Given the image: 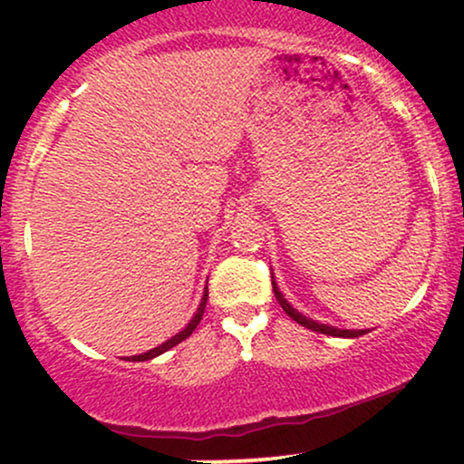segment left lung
<instances>
[{
	"label": "left lung",
	"instance_id": "obj_1",
	"mask_svg": "<svg viewBox=\"0 0 464 464\" xmlns=\"http://www.w3.org/2000/svg\"><path fill=\"white\" fill-rule=\"evenodd\" d=\"M273 290H275V296H276V301H279V305L284 307V312L287 314V316L292 318V321H296L299 324H303V327H307V329H312V332H318V334H324V335H338V338H358V335H364V334H369V329H360V332H349V329H335V327H329V324H318V323H314V321H310V318H305V316H301L299 312L295 310V307L290 305V303H287L284 296H281V292H279V287H276V284H275V279H273Z\"/></svg>",
	"mask_w": 464,
	"mask_h": 464
}]
</instances>
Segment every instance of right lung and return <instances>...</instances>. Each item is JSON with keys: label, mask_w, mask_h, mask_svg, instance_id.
Wrapping results in <instances>:
<instances>
[{"label": "right lung", "mask_w": 464, "mask_h": 464, "mask_svg": "<svg viewBox=\"0 0 464 464\" xmlns=\"http://www.w3.org/2000/svg\"><path fill=\"white\" fill-rule=\"evenodd\" d=\"M207 296H209V290H205V296H202V301H200V307H198V312L194 314V318H191L189 321V324L188 327L183 329V332H179L177 335H174V338H169L168 343H163V344H159V347H154V349H150L148 351V353H141V355H132V362H143V360H152V358H157V355H161V353H165V351L168 349H172V347H177L179 343H183L185 338H189L191 335V332H194L196 327H198V323H200V318H202V314H205V305H207Z\"/></svg>", "instance_id": "obj_1"}]
</instances>
